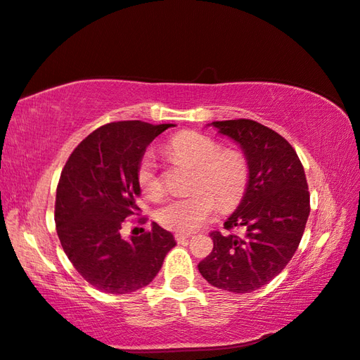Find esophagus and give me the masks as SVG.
Returning a JSON list of instances; mask_svg holds the SVG:
<instances>
[{
  "instance_id": "obj_1",
  "label": "esophagus",
  "mask_w": 360,
  "mask_h": 360,
  "mask_svg": "<svg viewBox=\"0 0 360 360\" xmlns=\"http://www.w3.org/2000/svg\"><path fill=\"white\" fill-rule=\"evenodd\" d=\"M175 240H177V243L185 245V243L189 242V236H185V234H175Z\"/></svg>"
}]
</instances>
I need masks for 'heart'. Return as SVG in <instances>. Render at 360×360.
Instances as JSON below:
<instances>
[{"mask_svg": "<svg viewBox=\"0 0 360 360\" xmlns=\"http://www.w3.org/2000/svg\"><path fill=\"white\" fill-rule=\"evenodd\" d=\"M167 149L174 157L195 167L193 186L197 191L188 197L169 198L158 207L155 219L163 228L188 234L210 221L219 211V203L210 190L226 206L242 197L248 183V163L242 154L220 150L217 141L193 131L175 135L167 143ZM137 180L145 195L155 198L162 194L153 153H146L140 160Z\"/></svg>", "mask_w": 360, "mask_h": 360, "instance_id": "1", "label": "heart"}]
</instances>
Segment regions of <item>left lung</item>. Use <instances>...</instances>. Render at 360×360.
Returning a JSON list of instances; mask_svg holds the SVG:
<instances>
[{
  "instance_id": "8db88e82",
  "label": "left lung",
  "mask_w": 360,
  "mask_h": 360,
  "mask_svg": "<svg viewBox=\"0 0 360 360\" xmlns=\"http://www.w3.org/2000/svg\"><path fill=\"white\" fill-rule=\"evenodd\" d=\"M220 135L242 149L248 183L240 203L225 228L243 236L211 234L214 248L198 271L215 288L251 292L273 281L288 265L309 215L305 171L282 135L252 120L212 122Z\"/></svg>"
}]
</instances>
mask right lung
Wrapping results in <instances>:
<instances>
[{
	"instance_id": "1",
	"label": "right lung",
	"mask_w": 360,
	"mask_h": 360,
	"mask_svg": "<svg viewBox=\"0 0 360 360\" xmlns=\"http://www.w3.org/2000/svg\"><path fill=\"white\" fill-rule=\"evenodd\" d=\"M175 124L140 120L95 129L70 154L57 188V234L72 265L95 288L129 294L149 285L175 246L169 231L123 238V220L139 210L140 160L155 137Z\"/></svg>"
}]
</instances>
